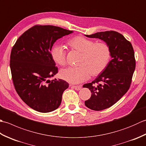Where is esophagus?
<instances>
[{
  "label": "esophagus",
  "instance_id": "1",
  "mask_svg": "<svg viewBox=\"0 0 146 146\" xmlns=\"http://www.w3.org/2000/svg\"><path fill=\"white\" fill-rule=\"evenodd\" d=\"M71 87L74 88V89H75L76 90H80L82 89L81 86H75V85H72V86H71Z\"/></svg>",
  "mask_w": 146,
  "mask_h": 146
}]
</instances>
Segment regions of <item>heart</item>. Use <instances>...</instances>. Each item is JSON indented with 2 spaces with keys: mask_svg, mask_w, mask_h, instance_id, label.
<instances>
[{
  "mask_svg": "<svg viewBox=\"0 0 146 146\" xmlns=\"http://www.w3.org/2000/svg\"><path fill=\"white\" fill-rule=\"evenodd\" d=\"M73 50L81 52L78 67H69L60 71V78L71 84L82 83L90 78L97 76L106 69L110 60V47L105 42L95 41L82 36H77L67 42ZM51 56L55 63L64 66L66 64V52L60 45L52 46Z\"/></svg>",
  "mask_w": 146,
  "mask_h": 146,
  "instance_id": "b5f03b06",
  "label": "heart"
}]
</instances>
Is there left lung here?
I'll use <instances>...</instances> for the list:
<instances>
[{"label": "left lung", "mask_w": 146, "mask_h": 146, "mask_svg": "<svg viewBox=\"0 0 146 146\" xmlns=\"http://www.w3.org/2000/svg\"><path fill=\"white\" fill-rule=\"evenodd\" d=\"M85 36L106 42L112 58L103 73L92 83L83 86L92 93L91 97L85 102L86 107L100 111L112 106L128 91L135 68L134 51L131 43L113 31Z\"/></svg>", "instance_id": "obj_1"}]
</instances>
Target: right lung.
<instances>
[{
  "label": "right lung",
  "mask_w": 146,
  "mask_h": 146,
  "mask_svg": "<svg viewBox=\"0 0 146 146\" xmlns=\"http://www.w3.org/2000/svg\"><path fill=\"white\" fill-rule=\"evenodd\" d=\"M72 33L58 26L36 25L24 32L12 47L10 68L14 88L33 109L47 113L60 105L69 84L63 80H49L58 71L51 50L57 39Z\"/></svg>",
  "instance_id": "obj_1"
}]
</instances>
